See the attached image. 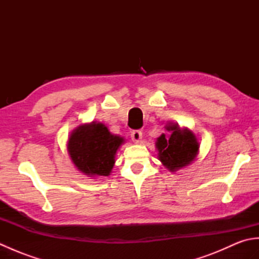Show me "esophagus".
<instances>
[{"instance_id":"34e87169","label":"esophagus","mask_w":259,"mask_h":259,"mask_svg":"<svg viewBox=\"0 0 259 259\" xmlns=\"http://www.w3.org/2000/svg\"><path fill=\"white\" fill-rule=\"evenodd\" d=\"M131 139H133L134 142L136 144H138L140 142V140L142 139V133L140 130H134L133 133H131Z\"/></svg>"}]
</instances>
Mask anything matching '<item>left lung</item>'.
<instances>
[{"label":"left lung","instance_id":"8db88e82","mask_svg":"<svg viewBox=\"0 0 259 259\" xmlns=\"http://www.w3.org/2000/svg\"><path fill=\"white\" fill-rule=\"evenodd\" d=\"M166 130L170 136L166 137L162 134L156 141L158 158L169 171L175 172L195 160L199 150V142L192 131L187 128L181 129L178 123L167 124Z\"/></svg>","mask_w":259,"mask_h":259}]
</instances>
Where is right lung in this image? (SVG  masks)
<instances>
[{
    "label": "right lung",
    "mask_w": 259,
    "mask_h": 259,
    "mask_svg": "<svg viewBox=\"0 0 259 259\" xmlns=\"http://www.w3.org/2000/svg\"><path fill=\"white\" fill-rule=\"evenodd\" d=\"M123 141L121 137L110 134L103 123L92 121L71 133L68 152L79 171L89 177L109 176L114 166L115 153Z\"/></svg>",
    "instance_id": "1"
}]
</instances>
